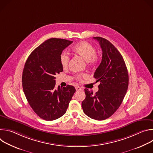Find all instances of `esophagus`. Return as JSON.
<instances>
[{
	"instance_id": "1",
	"label": "esophagus",
	"mask_w": 153,
	"mask_h": 153,
	"mask_svg": "<svg viewBox=\"0 0 153 153\" xmlns=\"http://www.w3.org/2000/svg\"><path fill=\"white\" fill-rule=\"evenodd\" d=\"M76 90L77 91H79L82 90V88H80V87H79V86H76Z\"/></svg>"
}]
</instances>
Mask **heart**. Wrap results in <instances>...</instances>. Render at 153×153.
I'll use <instances>...</instances> for the list:
<instances>
[{
	"mask_svg": "<svg viewBox=\"0 0 153 153\" xmlns=\"http://www.w3.org/2000/svg\"><path fill=\"white\" fill-rule=\"evenodd\" d=\"M72 50L74 53L83 58L89 65H94L99 61V56L96 53L95 47L89 42L85 41L80 42L73 47ZM70 59V56L67 52L63 51L60 54V62L63 68L68 67ZM85 76L86 75L85 74H78L76 78L78 80H81L82 77Z\"/></svg>",
	"mask_w": 153,
	"mask_h": 153,
	"instance_id": "1",
	"label": "heart"
}]
</instances>
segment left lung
Segmentation results:
<instances>
[{"instance_id":"1","label":"left lung","mask_w":153,"mask_h":153,"mask_svg":"<svg viewBox=\"0 0 153 153\" xmlns=\"http://www.w3.org/2000/svg\"><path fill=\"white\" fill-rule=\"evenodd\" d=\"M102 50V62L94 77L100 82L94 94L85 88L82 103L85 114L91 119L103 120L111 116L120 106L128 87V73L125 61L117 49L108 40L96 37Z\"/></svg>"}]
</instances>
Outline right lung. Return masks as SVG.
Returning a JSON list of instances; mask_svg holds the SVG:
<instances>
[{
	"label": "right lung",
	"mask_w": 153,
	"mask_h": 153,
	"mask_svg": "<svg viewBox=\"0 0 153 153\" xmlns=\"http://www.w3.org/2000/svg\"><path fill=\"white\" fill-rule=\"evenodd\" d=\"M73 42L51 38L43 42L28 57L22 74V86L35 113L45 120H54L67 111L76 89L73 86L55 87V75L63 71L60 55Z\"/></svg>",
	"instance_id": "1"
}]
</instances>
